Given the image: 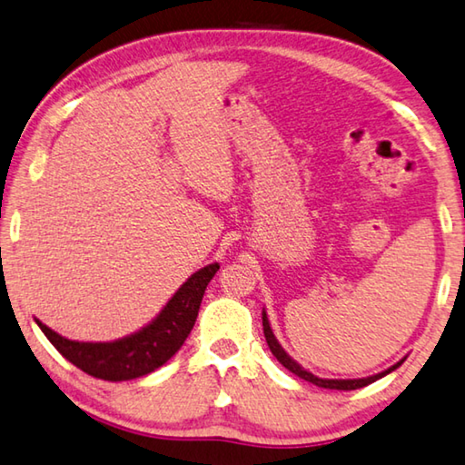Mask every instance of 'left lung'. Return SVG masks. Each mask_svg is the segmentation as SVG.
Instances as JSON below:
<instances>
[{"instance_id": "8db88e82", "label": "left lung", "mask_w": 465, "mask_h": 465, "mask_svg": "<svg viewBox=\"0 0 465 465\" xmlns=\"http://www.w3.org/2000/svg\"><path fill=\"white\" fill-rule=\"evenodd\" d=\"M262 331H264V339H267V343H269V350H271L272 356L277 358L279 364H283L287 371L296 374V377L304 379L308 382H312V385L322 387V389H337V391H353V389L366 387V385H371V382L379 381L381 377H385V374L395 371V368L401 366V362H403V360H401V362L393 364L391 368H389V371L379 372V374H374V377H368V379H343V381H339V379H319V377H314L312 372L304 371V368H302L298 362H293V360L287 356L282 345H279V341L275 339V335H272V331L269 327V319H267V314H264V312H262Z\"/></svg>"}]
</instances>
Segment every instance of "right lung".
I'll list each match as a JSON object with an SVG mask.
<instances>
[{
	"mask_svg": "<svg viewBox=\"0 0 465 465\" xmlns=\"http://www.w3.org/2000/svg\"><path fill=\"white\" fill-rule=\"evenodd\" d=\"M217 271V262L196 271L175 292V296L167 302V306L151 325L112 343L70 341V339L57 335L55 331L43 325L41 321H36V325L41 327L43 333L65 360H70L74 366H78L80 371L94 379L130 381L144 377V374L163 366L186 341L194 327L206 285Z\"/></svg>",
	"mask_w": 465,
	"mask_h": 465,
	"instance_id": "add662e5",
	"label": "right lung"
}]
</instances>
